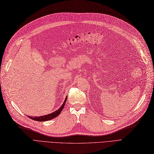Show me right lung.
Here are the masks:
<instances>
[{
	"label": "right lung",
	"instance_id": "1",
	"mask_svg": "<svg viewBox=\"0 0 154 154\" xmlns=\"http://www.w3.org/2000/svg\"><path fill=\"white\" fill-rule=\"evenodd\" d=\"M67 99V97H66V99H65V101L63 102V103L62 104V105L60 107V109H58L57 110H56L54 112H53V113H51L48 115H45V116H38V117H32V116H29L28 117L32 119V120H35L37 121V122H45V121H48V120H51L52 119L56 117H57V116L61 113V112L62 110V109H63V107L65 106V104L66 103V101Z\"/></svg>",
	"mask_w": 154,
	"mask_h": 154
}]
</instances>
